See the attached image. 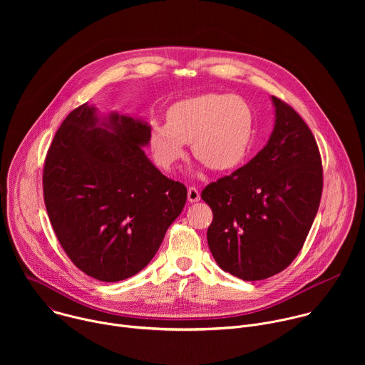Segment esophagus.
<instances>
[{
    "mask_svg": "<svg viewBox=\"0 0 365 365\" xmlns=\"http://www.w3.org/2000/svg\"><path fill=\"white\" fill-rule=\"evenodd\" d=\"M199 199H200L199 190L195 186H189V189H187V200L190 203H193V202H197Z\"/></svg>",
    "mask_w": 365,
    "mask_h": 365,
    "instance_id": "1",
    "label": "esophagus"
}]
</instances>
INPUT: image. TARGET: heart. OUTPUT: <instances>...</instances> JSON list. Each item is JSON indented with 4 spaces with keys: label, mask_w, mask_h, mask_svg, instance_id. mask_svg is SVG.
<instances>
[{
    "label": "heart",
    "mask_w": 365,
    "mask_h": 365,
    "mask_svg": "<svg viewBox=\"0 0 365 365\" xmlns=\"http://www.w3.org/2000/svg\"><path fill=\"white\" fill-rule=\"evenodd\" d=\"M166 120L154 123L148 134L154 160L166 170L185 158L189 143L195 158L215 172L237 168L251 145L252 111L240 96L203 93L186 98L173 103Z\"/></svg>",
    "instance_id": "b5f03b06"
}]
</instances>
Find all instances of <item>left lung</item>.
Returning <instances> with one entry per match:
<instances>
[{
	"label": "left lung",
	"instance_id": "obj_1",
	"mask_svg": "<svg viewBox=\"0 0 365 365\" xmlns=\"http://www.w3.org/2000/svg\"><path fill=\"white\" fill-rule=\"evenodd\" d=\"M272 101L276 121L264 148L200 195L214 214L206 238L215 262L247 282L272 277L293 262L324 187L314 134L289 103L276 96Z\"/></svg>",
	"mask_w": 365,
	"mask_h": 365
}]
</instances>
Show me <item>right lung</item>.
Listing matches in <instances>:
<instances>
[{
	"label": "right lung",
	"instance_id": "right-lung-1",
	"mask_svg": "<svg viewBox=\"0 0 365 365\" xmlns=\"http://www.w3.org/2000/svg\"><path fill=\"white\" fill-rule=\"evenodd\" d=\"M150 125L96 108H75L47 151L43 195L55 234L85 274L125 280L158 252L187 190L147 159Z\"/></svg>",
	"mask_w": 365,
	"mask_h": 365
}]
</instances>
